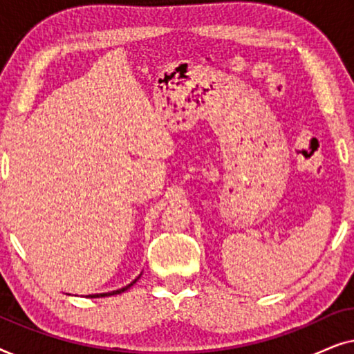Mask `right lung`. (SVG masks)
Segmentation results:
<instances>
[{
	"mask_svg": "<svg viewBox=\"0 0 354 354\" xmlns=\"http://www.w3.org/2000/svg\"><path fill=\"white\" fill-rule=\"evenodd\" d=\"M137 282V280H133L132 283H129L127 287H124V288H120V290H115V292H109V293H100V295H90V298H101V297H111V295H118V293H122V292H125V290L127 288H130L132 287V285Z\"/></svg>",
	"mask_w": 354,
	"mask_h": 354,
	"instance_id": "add662e5",
	"label": "right lung"
}]
</instances>
